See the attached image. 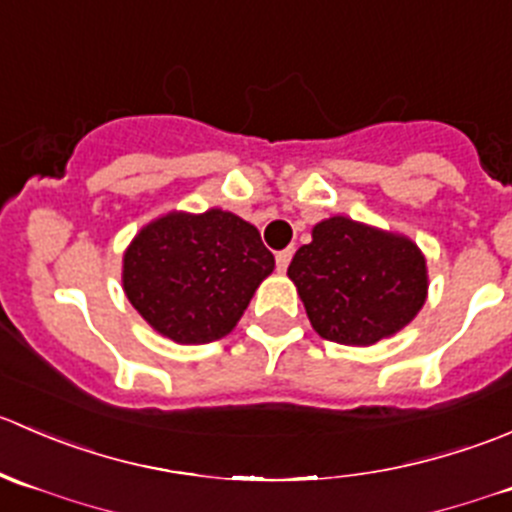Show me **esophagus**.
<instances>
[{
    "mask_svg": "<svg viewBox=\"0 0 512 512\" xmlns=\"http://www.w3.org/2000/svg\"><path fill=\"white\" fill-rule=\"evenodd\" d=\"M291 258H293V249H283V251H278L276 254V266H278V271H286L288 268V263H291Z\"/></svg>",
    "mask_w": 512,
    "mask_h": 512,
    "instance_id": "esophagus-1",
    "label": "esophagus"
}]
</instances>
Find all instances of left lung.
<instances>
[{"mask_svg": "<svg viewBox=\"0 0 512 512\" xmlns=\"http://www.w3.org/2000/svg\"><path fill=\"white\" fill-rule=\"evenodd\" d=\"M313 331L343 346H373L406 328L428 298L416 241L348 216L313 226L288 266Z\"/></svg>", "mask_w": 512, "mask_h": 512, "instance_id": "left-lung-1", "label": "left lung"}]
</instances>
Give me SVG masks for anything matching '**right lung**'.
I'll return each mask as SVG.
<instances>
[{
    "instance_id": "obj_1",
    "label": "right lung",
    "mask_w": 512,
    "mask_h": 512,
    "mask_svg": "<svg viewBox=\"0 0 512 512\" xmlns=\"http://www.w3.org/2000/svg\"><path fill=\"white\" fill-rule=\"evenodd\" d=\"M273 266L258 229L241 216L169 211L126 246L121 286L156 333L199 346L234 331Z\"/></svg>"
}]
</instances>
